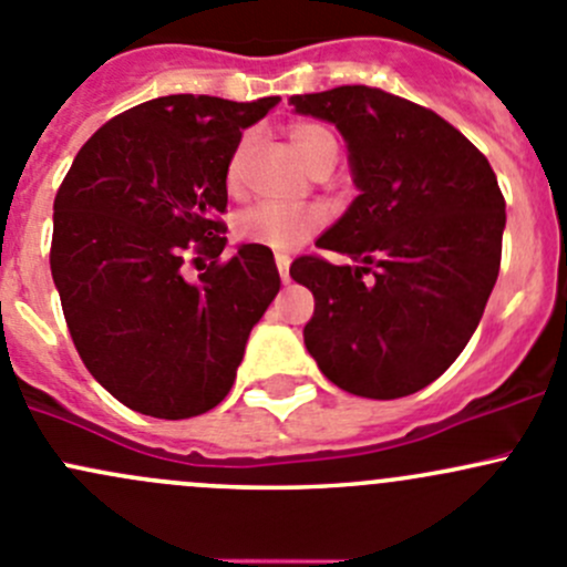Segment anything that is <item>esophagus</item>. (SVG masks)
<instances>
[{
	"label": "esophagus",
	"instance_id": "esophagus-1",
	"mask_svg": "<svg viewBox=\"0 0 567 567\" xmlns=\"http://www.w3.org/2000/svg\"><path fill=\"white\" fill-rule=\"evenodd\" d=\"M276 265H278V272H281V281L289 284V265H291L289 256L276 254Z\"/></svg>",
	"mask_w": 567,
	"mask_h": 567
}]
</instances>
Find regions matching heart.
I'll return each mask as SVG.
<instances>
[{
	"label": "heart",
	"instance_id": "1",
	"mask_svg": "<svg viewBox=\"0 0 567 567\" xmlns=\"http://www.w3.org/2000/svg\"><path fill=\"white\" fill-rule=\"evenodd\" d=\"M289 142L308 172H313L324 161L336 163L338 157L336 136L324 125H317V122H302V125L291 127ZM245 150H248V144L243 142L235 150V155L229 157V166H226V185H229V190L240 188ZM324 220L327 215L322 207H291V204L261 202L256 207L245 209L240 218H237L235 231L243 243L265 245L270 250H291L295 245L308 240L313 231L322 229Z\"/></svg>",
	"mask_w": 567,
	"mask_h": 567
}]
</instances>
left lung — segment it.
Wrapping results in <instances>:
<instances>
[{
  "label": "left lung",
  "instance_id": "8db88e82",
  "mask_svg": "<svg viewBox=\"0 0 567 567\" xmlns=\"http://www.w3.org/2000/svg\"><path fill=\"white\" fill-rule=\"evenodd\" d=\"M349 147L360 196L317 240L349 256H300L313 291L302 330L319 371L363 399H401L451 369L499 276L505 198L486 155L431 109L377 86L295 95Z\"/></svg>",
  "mask_w": 567,
  "mask_h": 567
}]
</instances>
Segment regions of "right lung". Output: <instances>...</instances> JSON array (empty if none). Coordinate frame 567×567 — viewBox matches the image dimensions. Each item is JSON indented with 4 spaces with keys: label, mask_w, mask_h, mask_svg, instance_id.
Here are the masks:
<instances>
[{
    "label": "right lung",
    "mask_w": 567,
    "mask_h": 567,
    "mask_svg": "<svg viewBox=\"0 0 567 567\" xmlns=\"http://www.w3.org/2000/svg\"><path fill=\"white\" fill-rule=\"evenodd\" d=\"M281 97L168 95L109 120L54 198L51 276L92 377L163 420L226 399L254 324L281 289L272 250L226 245V166ZM190 255L210 259L190 282Z\"/></svg>",
    "instance_id": "obj_1"
}]
</instances>
